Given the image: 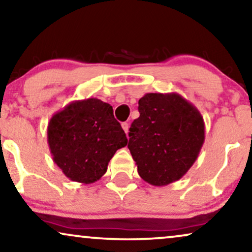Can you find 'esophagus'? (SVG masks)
<instances>
[{
	"label": "esophagus",
	"mask_w": 252,
	"mask_h": 252,
	"mask_svg": "<svg viewBox=\"0 0 252 252\" xmlns=\"http://www.w3.org/2000/svg\"><path fill=\"white\" fill-rule=\"evenodd\" d=\"M122 127H123V129L124 130H125V133L127 134V133H128V124H127V123H123L122 124Z\"/></svg>",
	"instance_id": "34e87169"
}]
</instances>
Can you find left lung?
Returning <instances> with one entry per match:
<instances>
[{
    "label": "left lung",
    "instance_id": "obj_1",
    "mask_svg": "<svg viewBox=\"0 0 252 252\" xmlns=\"http://www.w3.org/2000/svg\"><path fill=\"white\" fill-rule=\"evenodd\" d=\"M139 112L127 144L137 173L157 187L180 180L204 143L201 112L178 93H148L140 98Z\"/></svg>",
    "mask_w": 252,
    "mask_h": 252
}]
</instances>
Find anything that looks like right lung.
I'll return each instance as SVG.
<instances>
[{
  "instance_id": "1",
  "label": "right lung",
  "mask_w": 252,
  "mask_h": 252,
  "mask_svg": "<svg viewBox=\"0 0 252 252\" xmlns=\"http://www.w3.org/2000/svg\"><path fill=\"white\" fill-rule=\"evenodd\" d=\"M47 137L55 164L70 180L85 185L99 180L116 151L127 144L112 106L94 97L73 101L55 113Z\"/></svg>"
}]
</instances>
